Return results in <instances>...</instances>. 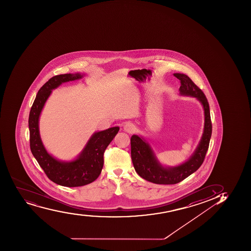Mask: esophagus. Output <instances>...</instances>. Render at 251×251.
Returning a JSON list of instances; mask_svg holds the SVG:
<instances>
[{
  "instance_id": "esophagus-1",
  "label": "esophagus",
  "mask_w": 251,
  "mask_h": 251,
  "mask_svg": "<svg viewBox=\"0 0 251 251\" xmlns=\"http://www.w3.org/2000/svg\"><path fill=\"white\" fill-rule=\"evenodd\" d=\"M124 131H126L128 133H133L135 132V130H136L134 125L132 124H130V123L125 124L124 126Z\"/></svg>"
}]
</instances>
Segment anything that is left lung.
Here are the masks:
<instances>
[{
	"label": "left lung",
	"mask_w": 251,
	"mask_h": 251,
	"mask_svg": "<svg viewBox=\"0 0 251 251\" xmlns=\"http://www.w3.org/2000/svg\"><path fill=\"white\" fill-rule=\"evenodd\" d=\"M181 82L180 94L196 97L203 105L204 111L203 132L198 147L190 159L178 166L164 167L162 165L151 147L147 141L137 135L131 137V156L132 164L137 174L147 181L155 184L178 183L193 174L203 164L211 138L212 123L208 100L203 92L196 86L192 80L183 74H174Z\"/></svg>",
	"instance_id": "obj_1"
}]
</instances>
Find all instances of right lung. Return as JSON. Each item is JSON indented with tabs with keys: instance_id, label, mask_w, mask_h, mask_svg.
I'll use <instances>...</instances> for the list:
<instances>
[{
	"instance_id": "obj_1",
	"label": "right lung",
	"mask_w": 251,
	"mask_h": 251,
	"mask_svg": "<svg viewBox=\"0 0 251 251\" xmlns=\"http://www.w3.org/2000/svg\"><path fill=\"white\" fill-rule=\"evenodd\" d=\"M81 74H66L54 76L37 92L30 109L28 118L30 149L48 178L63 186L75 187L92 183L99 176L104 164V152L119 132V127L95 132L77 159L60 161L48 154L39 134V116L51 91L64 82L80 79Z\"/></svg>"
}]
</instances>
